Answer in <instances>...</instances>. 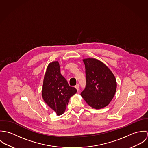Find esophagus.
I'll return each instance as SVG.
<instances>
[{
  "mask_svg": "<svg viewBox=\"0 0 148 148\" xmlns=\"http://www.w3.org/2000/svg\"><path fill=\"white\" fill-rule=\"evenodd\" d=\"M75 87V88L77 90V91H79V85L77 84Z\"/></svg>",
  "mask_w": 148,
  "mask_h": 148,
  "instance_id": "1",
  "label": "esophagus"
}]
</instances>
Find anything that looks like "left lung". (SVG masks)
I'll return each mask as SVG.
<instances>
[{
    "label": "left lung",
    "instance_id": "8db88e82",
    "mask_svg": "<svg viewBox=\"0 0 148 148\" xmlns=\"http://www.w3.org/2000/svg\"><path fill=\"white\" fill-rule=\"evenodd\" d=\"M83 61L85 67L86 87L81 96L92 108H103L110 103L115 95V76L105 64L96 59L86 58Z\"/></svg>",
    "mask_w": 148,
    "mask_h": 148
}]
</instances>
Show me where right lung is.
<instances>
[{
    "label": "right lung",
    "mask_w": 148,
    "mask_h": 148,
    "mask_svg": "<svg viewBox=\"0 0 148 148\" xmlns=\"http://www.w3.org/2000/svg\"><path fill=\"white\" fill-rule=\"evenodd\" d=\"M76 92V89L70 86L62 75L59 62L49 64L43 80L42 97L58 116L63 114L69 99Z\"/></svg>",
    "instance_id": "obj_1"
}]
</instances>
